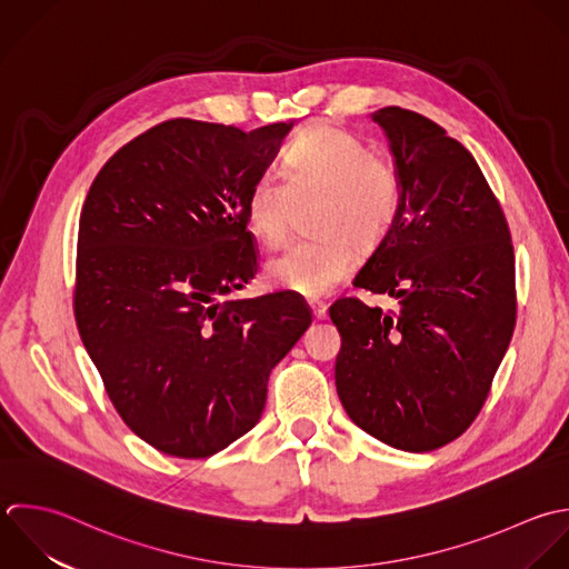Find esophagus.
Wrapping results in <instances>:
<instances>
[{
	"label": "esophagus",
	"mask_w": 569,
	"mask_h": 569,
	"mask_svg": "<svg viewBox=\"0 0 569 569\" xmlns=\"http://www.w3.org/2000/svg\"><path fill=\"white\" fill-rule=\"evenodd\" d=\"M310 310H312V317L317 321H323L328 317V306L321 303V301H310Z\"/></svg>",
	"instance_id": "34e87169"
}]
</instances>
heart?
Here are the masks:
<instances>
[{
    "label": "heart",
    "mask_w": 569,
    "mask_h": 569,
    "mask_svg": "<svg viewBox=\"0 0 569 569\" xmlns=\"http://www.w3.org/2000/svg\"><path fill=\"white\" fill-rule=\"evenodd\" d=\"M319 197L315 234L290 246L266 266L272 286L323 297L357 268V248H372L392 226L401 203V179L392 163L363 141L332 126H312L288 148L281 174L263 172L246 197L250 232L277 248L288 234L295 201Z\"/></svg>",
    "instance_id": "1"
}]
</instances>
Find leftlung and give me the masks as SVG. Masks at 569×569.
Returning <instances> with one entry per match:
<instances>
[{
  "mask_svg": "<svg viewBox=\"0 0 569 569\" xmlns=\"http://www.w3.org/2000/svg\"><path fill=\"white\" fill-rule=\"evenodd\" d=\"M401 179V203L355 288L397 299V312L339 299L337 395L370 437L430 452L481 412L517 323L515 248L475 157L428 117L370 114Z\"/></svg>",
  "mask_w": 569,
  "mask_h": 569,
  "instance_id": "8db88e82",
  "label": "left lung"
}]
</instances>
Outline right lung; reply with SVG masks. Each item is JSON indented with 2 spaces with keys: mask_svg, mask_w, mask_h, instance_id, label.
<instances>
[{
  "mask_svg": "<svg viewBox=\"0 0 569 569\" xmlns=\"http://www.w3.org/2000/svg\"><path fill=\"white\" fill-rule=\"evenodd\" d=\"M290 130L170 119L86 194L77 328L123 423L163 455L206 459L250 432L272 368L312 323L292 292L230 297L257 272L248 190Z\"/></svg>",
  "mask_w": 569,
  "mask_h": 569,
  "instance_id": "right-lung-1",
  "label": "right lung"
}]
</instances>
